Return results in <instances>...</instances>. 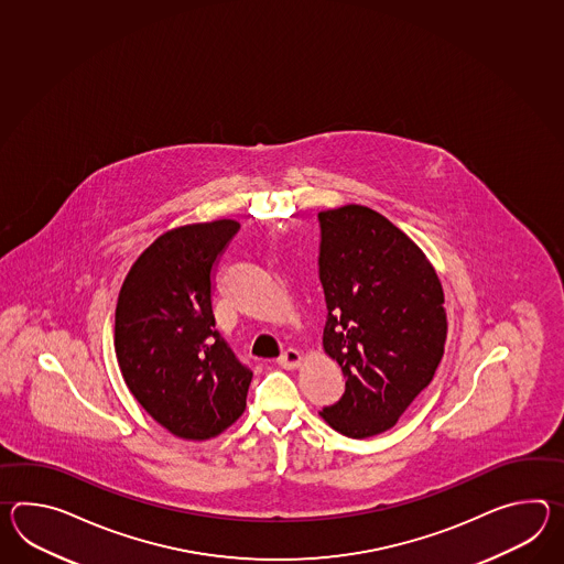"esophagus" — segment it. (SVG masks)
<instances>
[{"label":"esophagus","mask_w":564,"mask_h":564,"mask_svg":"<svg viewBox=\"0 0 564 564\" xmlns=\"http://www.w3.org/2000/svg\"><path fill=\"white\" fill-rule=\"evenodd\" d=\"M276 362L281 364L283 368H288V370H293V368H297L301 364V354L297 350H293V348H289V350L281 354V358Z\"/></svg>","instance_id":"obj_1"}]
</instances>
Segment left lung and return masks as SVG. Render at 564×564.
<instances>
[{
    "label": "left lung",
    "instance_id": "left-lung-1",
    "mask_svg": "<svg viewBox=\"0 0 564 564\" xmlns=\"http://www.w3.org/2000/svg\"><path fill=\"white\" fill-rule=\"evenodd\" d=\"M324 350L346 390L322 416L350 438L397 425L445 350V295L433 264L401 228L366 206L317 214Z\"/></svg>",
    "mask_w": 564,
    "mask_h": 564
}]
</instances>
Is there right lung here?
Masks as SVG:
<instances>
[{
	"instance_id": "add662e5",
	"label": "right lung",
	"mask_w": 564,
	"mask_h": 564,
	"mask_svg": "<svg viewBox=\"0 0 564 564\" xmlns=\"http://www.w3.org/2000/svg\"><path fill=\"white\" fill-rule=\"evenodd\" d=\"M237 220L167 230L129 269L115 310V354L127 389L172 435L216 437L247 406L252 372L218 334L214 264Z\"/></svg>"
}]
</instances>
